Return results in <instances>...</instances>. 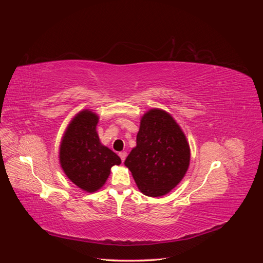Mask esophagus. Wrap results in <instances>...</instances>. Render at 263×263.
<instances>
[{
	"mask_svg": "<svg viewBox=\"0 0 263 263\" xmlns=\"http://www.w3.org/2000/svg\"><path fill=\"white\" fill-rule=\"evenodd\" d=\"M118 155H119V157H121L122 161L124 162V161H125V159H126V156H127V153H126V151H122V153H119Z\"/></svg>",
	"mask_w": 263,
	"mask_h": 263,
	"instance_id": "34e87169",
	"label": "esophagus"
}]
</instances>
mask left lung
I'll return each mask as SVG.
<instances>
[{
    "mask_svg": "<svg viewBox=\"0 0 263 263\" xmlns=\"http://www.w3.org/2000/svg\"><path fill=\"white\" fill-rule=\"evenodd\" d=\"M191 150L176 119L161 108H151L140 118L139 132L125 165L142 194H168L184 178Z\"/></svg>",
    "mask_w": 263,
    "mask_h": 263,
    "instance_id": "8db88e82",
    "label": "left lung"
}]
</instances>
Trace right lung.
<instances>
[{
    "label": "right lung",
    "instance_id": "1",
    "mask_svg": "<svg viewBox=\"0 0 263 263\" xmlns=\"http://www.w3.org/2000/svg\"><path fill=\"white\" fill-rule=\"evenodd\" d=\"M99 119L91 109L79 112L67 126L59 147V162L67 178L89 193L104 185L110 168L122 162L114 151L100 141Z\"/></svg>",
    "mask_w": 263,
    "mask_h": 263
}]
</instances>
